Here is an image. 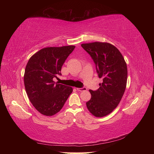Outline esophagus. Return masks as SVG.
I'll return each instance as SVG.
<instances>
[{"label":"esophagus","instance_id":"esophagus-1","mask_svg":"<svg viewBox=\"0 0 154 154\" xmlns=\"http://www.w3.org/2000/svg\"><path fill=\"white\" fill-rule=\"evenodd\" d=\"M77 90L79 91H86L87 90V88L83 87L81 88H77Z\"/></svg>","mask_w":154,"mask_h":154}]
</instances>
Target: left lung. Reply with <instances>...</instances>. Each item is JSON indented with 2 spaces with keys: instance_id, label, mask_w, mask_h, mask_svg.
<instances>
[{
  "instance_id": "1",
  "label": "left lung",
  "mask_w": 154,
  "mask_h": 154,
  "mask_svg": "<svg viewBox=\"0 0 154 154\" xmlns=\"http://www.w3.org/2000/svg\"><path fill=\"white\" fill-rule=\"evenodd\" d=\"M81 46L90 55L103 83L96 91L89 90L91 99L86 103L89 112L96 117L112 112L118 106L126 89L127 65L120 51L105 42L83 44Z\"/></svg>"
}]
</instances>
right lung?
<instances>
[{"mask_svg":"<svg viewBox=\"0 0 154 154\" xmlns=\"http://www.w3.org/2000/svg\"><path fill=\"white\" fill-rule=\"evenodd\" d=\"M74 45L43 48L30 58L24 71V86L31 103L38 112L52 116L63 108L73 91L53 79L61 75L62 65Z\"/></svg>","mask_w":154,"mask_h":154,"instance_id":"1","label":"right lung"}]
</instances>
